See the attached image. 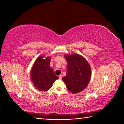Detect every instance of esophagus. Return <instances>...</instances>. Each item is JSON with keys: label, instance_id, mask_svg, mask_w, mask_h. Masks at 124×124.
<instances>
[{"label": "esophagus", "instance_id": "obj_1", "mask_svg": "<svg viewBox=\"0 0 124 124\" xmlns=\"http://www.w3.org/2000/svg\"><path fill=\"white\" fill-rule=\"evenodd\" d=\"M59 79H62V74H60L59 75Z\"/></svg>", "mask_w": 124, "mask_h": 124}]
</instances>
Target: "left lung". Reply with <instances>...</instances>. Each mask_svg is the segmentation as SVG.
Instances as JSON below:
<instances>
[{"label": "left lung", "mask_w": 124, "mask_h": 124, "mask_svg": "<svg viewBox=\"0 0 124 124\" xmlns=\"http://www.w3.org/2000/svg\"><path fill=\"white\" fill-rule=\"evenodd\" d=\"M68 63L67 74L62 79L68 91L72 93L83 91L87 87L92 76L91 68L83 56L74 53L65 55Z\"/></svg>", "instance_id": "left-lung-1"}]
</instances>
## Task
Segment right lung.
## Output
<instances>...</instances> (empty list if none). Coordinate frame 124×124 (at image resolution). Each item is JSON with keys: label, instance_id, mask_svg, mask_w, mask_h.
I'll return each instance as SVG.
<instances>
[{"label": "right lung", "instance_id": "right-lung-1", "mask_svg": "<svg viewBox=\"0 0 124 124\" xmlns=\"http://www.w3.org/2000/svg\"><path fill=\"white\" fill-rule=\"evenodd\" d=\"M51 57L40 55L36 59L31 71V79L33 86L40 91L50 89L54 82L58 79L50 67Z\"/></svg>", "mask_w": 124, "mask_h": 124}]
</instances>
